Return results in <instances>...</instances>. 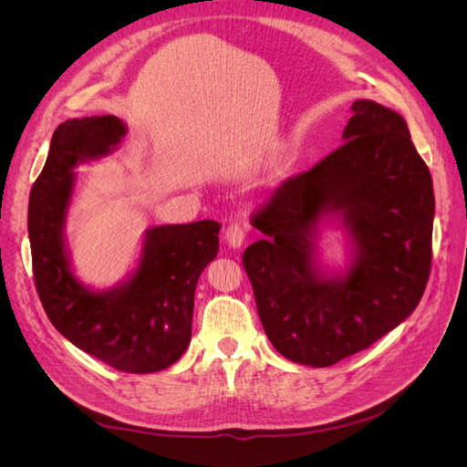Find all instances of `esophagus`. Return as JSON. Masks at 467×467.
Here are the masks:
<instances>
[{
    "label": "esophagus",
    "mask_w": 467,
    "mask_h": 467,
    "mask_svg": "<svg viewBox=\"0 0 467 467\" xmlns=\"http://www.w3.org/2000/svg\"><path fill=\"white\" fill-rule=\"evenodd\" d=\"M225 244L230 245V249H239L245 242V225L242 222H234L228 225V230L223 234Z\"/></svg>",
    "instance_id": "esophagus-1"
}]
</instances>
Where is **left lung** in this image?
I'll return each mask as SVG.
<instances>
[{"label": "left lung", "mask_w": 467, "mask_h": 467, "mask_svg": "<svg viewBox=\"0 0 467 467\" xmlns=\"http://www.w3.org/2000/svg\"><path fill=\"white\" fill-rule=\"evenodd\" d=\"M343 146L290 177L251 214L266 237L244 253L257 312L282 357L325 368L415 312L431 273L434 191L405 119L352 103ZM327 224L346 235L343 267L322 261Z\"/></svg>", "instance_id": "1"}]
</instances>
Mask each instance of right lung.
Wrapping results in <instances>:
<instances>
[{"instance_id":"obj_1","label":"right lung","mask_w":467,"mask_h":467,"mask_svg":"<svg viewBox=\"0 0 467 467\" xmlns=\"http://www.w3.org/2000/svg\"><path fill=\"white\" fill-rule=\"evenodd\" d=\"M126 132L110 115L69 119L56 129L29 196V239L38 298L60 335L120 372L150 374L175 364L191 343L196 282L218 255L220 223L151 225L120 282L105 290L83 285L66 239L74 169L107 158Z\"/></svg>"}]
</instances>
